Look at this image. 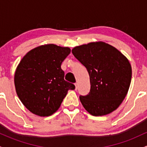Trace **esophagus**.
Listing matches in <instances>:
<instances>
[{
  "mask_svg": "<svg viewBox=\"0 0 147 147\" xmlns=\"http://www.w3.org/2000/svg\"><path fill=\"white\" fill-rule=\"evenodd\" d=\"M75 90H77V88H78V84L75 83Z\"/></svg>",
  "mask_w": 147,
  "mask_h": 147,
  "instance_id": "obj_1",
  "label": "esophagus"
}]
</instances>
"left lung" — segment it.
Instances as JSON below:
<instances>
[{
    "instance_id": "8db88e82",
    "label": "left lung",
    "mask_w": 147,
    "mask_h": 147,
    "mask_svg": "<svg viewBox=\"0 0 147 147\" xmlns=\"http://www.w3.org/2000/svg\"><path fill=\"white\" fill-rule=\"evenodd\" d=\"M72 52L87 69L90 77L88 95L79 97L90 115H106L117 109L129 91L132 69L117 49L105 42L76 46Z\"/></svg>"
}]
</instances>
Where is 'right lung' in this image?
Wrapping results in <instances>:
<instances>
[{"label":"right lung","mask_w":147,"mask_h":147,"mask_svg":"<svg viewBox=\"0 0 147 147\" xmlns=\"http://www.w3.org/2000/svg\"><path fill=\"white\" fill-rule=\"evenodd\" d=\"M70 53L68 47L40 45L29 51L16 68L14 85L18 98L33 114L50 116L59 109L75 85L64 80L61 65Z\"/></svg>","instance_id":"add662e5"}]
</instances>
